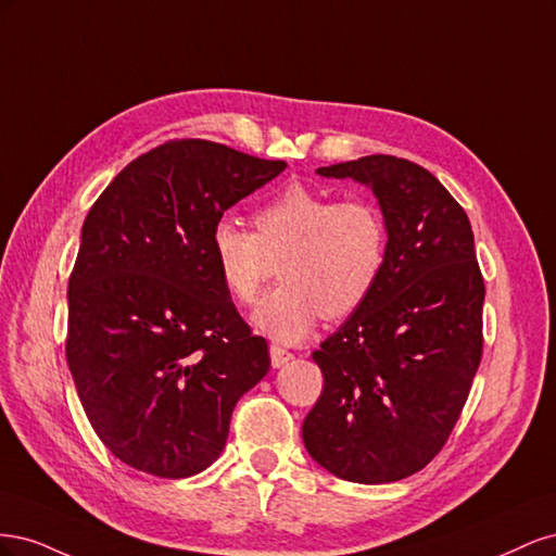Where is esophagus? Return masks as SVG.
I'll list each match as a JSON object with an SVG mask.
<instances>
[{
  "label": "esophagus",
  "instance_id": "34e87169",
  "mask_svg": "<svg viewBox=\"0 0 556 556\" xmlns=\"http://www.w3.org/2000/svg\"><path fill=\"white\" fill-rule=\"evenodd\" d=\"M271 364H274V368H280V366H285L288 364L290 359H294V355L290 350H285V348H280V345H271Z\"/></svg>",
  "mask_w": 556,
  "mask_h": 556
}]
</instances>
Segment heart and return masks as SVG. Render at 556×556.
Segmentation results:
<instances>
[{
    "mask_svg": "<svg viewBox=\"0 0 556 556\" xmlns=\"http://www.w3.org/2000/svg\"><path fill=\"white\" fill-rule=\"evenodd\" d=\"M255 233L217 217L208 248L225 290L255 304L280 262L282 285L268 294L255 325L280 343H296L319 317L343 319L371 296L387 257V225L366 199L333 201L304 182H290L262 204Z\"/></svg>",
    "mask_w": 556,
    "mask_h": 556,
    "instance_id": "b5f03b06",
    "label": "heart"
}]
</instances>
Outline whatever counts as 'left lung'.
Instances as JSON below:
<instances>
[{"mask_svg": "<svg viewBox=\"0 0 556 556\" xmlns=\"http://www.w3.org/2000/svg\"><path fill=\"white\" fill-rule=\"evenodd\" d=\"M317 174L374 190L387 257L371 296L313 352L325 387L301 435L336 478L396 482L443 450L482 359L473 229L441 180L410 160L368 155Z\"/></svg>", "mask_w": 556, "mask_h": 556, "instance_id": "8db88e82", "label": "left lung"}]
</instances>
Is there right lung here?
<instances>
[{"label": "right lung", "mask_w": 556, "mask_h": 556, "mask_svg": "<svg viewBox=\"0 0 556 556\" xmlns=\"http://www.w3.org/2000/svg\"><path fill=\"white\" fill-rule=\"evenodd\" d=\"M282 160L174 139L129 162L92 204L70 276L66 362L94 433L127 466L190 478L227 443L268 371L211 257V227Z\"/></svg>", "instance_id": "obj_1"}]
</instances>
